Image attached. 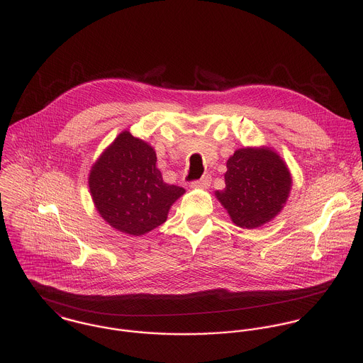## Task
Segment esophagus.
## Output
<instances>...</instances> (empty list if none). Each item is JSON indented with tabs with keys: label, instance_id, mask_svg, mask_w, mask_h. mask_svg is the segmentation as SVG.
I'll use <instances>...</instances> for the list:
<instances>
[{
	"label": "esophagus",
	"instance_id": "34e87169",
	"mask_svg": "<svg viewBox=\"0 0 363 363\" xmlns=\"http://www.w3.org/2000/svg\"><path fill=\"white\" fill-rule=\"evenodd\" d=\"M210 184H211V176H210V174H206V176H203L200 180H197V182L193 183L194 187H200V189H207Z\"/></svg>",
	"mask_w": 363,
	"mask_h": 363
}]
</instances>
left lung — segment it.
<instances>
[{
	"label": "left lung",
	"mask_w": 363,
	"mask_h": 363,
	"mask_svg": "<svg viewBox=\"0 0 363 363\" xmlns=\"http://www.w3.org/2000/svg\"><path fill=\"white\" fill-rule=\"evenodd\" d=\"M225 189L216 191L233 223L257 228L284 207L291 174L283 159L269 147H241L227 162Z\"/></svg>",
	"instance_id": "obj_1"
}]
</instances>
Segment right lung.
Instances as JSON below:
<instances>
[{
  "mask_svg": "<svg viewBox=\"0 0 363 363\" xmlns=\"http://www.w3.org/2000/svg\"><path fill=\"white\" fill-rule=\"evenodd\" d=\"M89 187L100 216L133 237L162 225L184 194L183 187L163 182L155 149L129 130L121 132L93 164Z\"/></svg>",
  "mask_w": 363,
  "mask_h": 363,
  "instance_id": "add662e5",
  "label": "right lung"
}]
</instances>
